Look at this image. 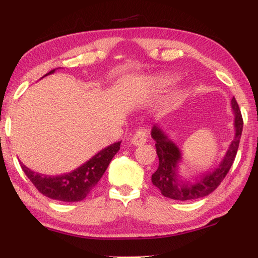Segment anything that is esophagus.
<instances>
[{
    "label": "esophagus",
    "instance_id": "1",
    "mask_svg": "<svg viewBox=\"0 0 258 258\" xmlns=\"http://www.w3.org/2000/svg\"><path fill=\"white\" fill-rule=\"evenodd\" d=\"M148 140V130L147 128H143V127H140L138 128L137 132L134 133V135L131 139V142H132L133 146H143L145 143L147 142Z\"/></svg>",
    "mask_w": 258,
    "mask_h": 258
}]
</instances>
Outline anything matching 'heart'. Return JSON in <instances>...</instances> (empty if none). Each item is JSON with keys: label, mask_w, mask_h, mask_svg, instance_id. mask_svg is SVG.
I'll use <instances>...</instances> for the list:
<instances>
[{"label": "heart", "mask_w": 258, "mask_h": 258, "mask_svg": "<svg viewBox=\"0 0 258 258\" xmlns=\"http://www.w3.org/2000/svg\"><path fill=\"white\" fill-rule=\"evenodd\" d=\"M176 81V77L174 75H168V74H161V75H158L155 77L154 83L155 85L158 87V89H165V87L169 86L173 84L174 82ZM181 97L182 94L180 92H176L172 95V102L173 103H178L181 101Z\"/></svg>", "instance_id": "b5f03b06"}]
</instances>
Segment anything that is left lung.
Instances as JSON below:
<instances>
[{
  "mask_svg": "<svg viewBox=\"0 0 258 258\" xmlns=\"http://www.w3.org/2000/svg\"><path fill=\"white\" fill-rule=\"evenodd\" d=\"M231 108L234 115V138L228 151L220 165L211 172L200 173L195 182L183 181L180 175L178 164L182 161L181 149L173 142L159 125H154L151 130V138L156 142V150L159 158V166L152 174V184L158 187L164 197L174 200H192L206 197L216 189L223 181L232 166L237 155L240 138H241L243 121L237 101L231 100Z\"/></svg>",
  "mask_w": 258,
  "mask_h": 258,
  "instance_id": "left-lung-1",
  "label": "left lung"
}]
</instances>
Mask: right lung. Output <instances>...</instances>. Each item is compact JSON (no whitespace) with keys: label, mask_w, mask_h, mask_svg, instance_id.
I'll use <instances>...</instances> for the list:
<instances>
[{"label":"right lung","mask_w":258,"mask_h":258,"mask_svg":"<svg viewBox=\"0 0 258 258\" xmlns=\"http://www.w3.org/2000/svg\"><path fill=\"white\" fill-rule=\"evenodd\" d=\"M55 69L45 74L51 75ZM43 76V77H44ZM42 77V78H43ZM120 142L112 143L71 173L50 176L32 171L21 163V168L36 189L45 197L64 203L81 202L91 194L106 172L111 159L120 148Z\"/></svg>","instance_id":"obj_1"}]
</instances>
